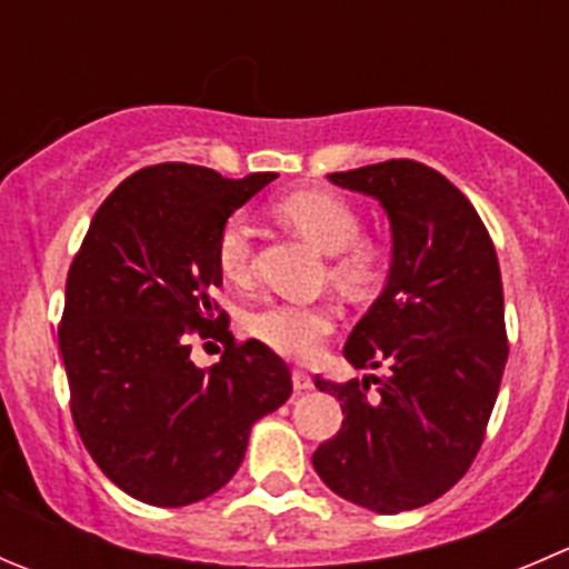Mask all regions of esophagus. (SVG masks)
I'll return each instance as SVG.
<instances>
[{
    "instance_id": "1",
    "label": "esophagus",
    "mask_w": 569,
    "mask_h": 569,
    "mask_svg": "<svg viewBox=\"0 0 569 569\" xmlns=\"http://www.w3.org/2000/svg\"><path fill=\"white\" fill-rule=\"evenodd\" d=\"M291 383H295L297 391L313 389V378L306 372V369H295V372H291Z\"/></svg>"
}]
</instances>
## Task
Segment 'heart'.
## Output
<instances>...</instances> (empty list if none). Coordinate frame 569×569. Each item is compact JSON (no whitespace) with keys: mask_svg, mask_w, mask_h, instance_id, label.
<instances>
[{"mask_svg":"<svg viewBox=\"0 0 569 569\" xmlns=\"http://www.w3.org/2000/svg\"><path fill=\"white\" fill-rule=\"evenodd\" d=\"M272 213L295 233L330 252V274L350 295H372L389 272V244L361 233V213L341 194L300 189L274 200ZM252 230L241 217L224 219L217 236V267L230 283L252 274ZM339 313L328 302H272L250 317V333L269 350L295 361L319 356Z\"/></svg>","mask_w":569,"mask_h":569,"instance_id":"obj_1","label":"heart"}]
</instances>
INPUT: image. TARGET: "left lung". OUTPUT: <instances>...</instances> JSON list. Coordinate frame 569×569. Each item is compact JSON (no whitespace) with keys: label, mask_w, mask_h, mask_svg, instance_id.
<instances>
[{"label":"left lung","mask_w":569,"mask_h":569,"mask_svg":"<svg viewBox=\"0 0 569 569\" xmlns=\"http://www.w3.org/2000/svg\"><path fill=\"white\" fill-rule=\"evenodd\" d=\"M328 178L389 213V280L345 345L352 367L389 375L313 380L345 413L313 470L339 498L397 515L456 487L487 437L509 358L498 252L472 202L425 163L397 158Z\"/></svg>","instance_id":"8db88e82"}]
</instances>
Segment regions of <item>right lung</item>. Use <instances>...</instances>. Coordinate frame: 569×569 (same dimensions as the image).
<instances>
[{
  "instance_id": "obj_1",
  "label": "right lung",
  "mask_w": 569,
  "mask_h": 569,
  "mask_svg": "<svg viewBox=\"0 0 569 569\" xmlns=\"http://www.w3.org/2000/svg\"><path fill=\"white\" fill-rule=\"evenodd\" d=\"M278 178L228 180L156 163L93 213L66 278L58 328L71 417L99 470L130 498L189 506L244 461L250 428L283 406L291 372L258 339L236 341L213 300L224 219ZM191 335L219 338V365L190 361Z\"/></svg>"
}]
</instances>
